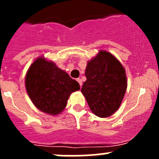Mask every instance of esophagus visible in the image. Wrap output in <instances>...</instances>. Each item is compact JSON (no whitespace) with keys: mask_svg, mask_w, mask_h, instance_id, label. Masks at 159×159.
Here are the masks:
<instances>
[{"mask_svg":"<svg viewBox=\"0 0 159 159\" xmlns=\"http://www.w3.org/2000/svg\"><path fill=\"white\" fill-rule=\"evenodd\" d=\"M77 81L79 83L80 86H81V85H82V81H81V78H77Z\"/></svg>","mask_w":159,"mask_h":159,"instance_id":"34e87169","label":"esophagus"}]
</instances>
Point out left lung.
I'll return each mask as SVG.
<instances>
[{"label": "left lung", "instance_id": "8db88e82", "mask_svg": "<svg viewBox=\"0 0 159 159\" xmlns=\"http://www.w3.org/2000/svg\"><path fill=\"white\" fill-rule=\"evenodd\" d=\"M81 92L91 111L107 118L119 108L127 89L125 70L111 53L100 51L89 61Z\"/></svg>", "mask_w": 159, "mask_h": 159}]
</instances>
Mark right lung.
Here are the masks:
<instances>
[{
    "instance_id": "right-lung-1",
    "label": "right lung",
    "mask_w": 159,
    "mask_h": 159,
    "mask_svg": "<svg viewBox=\"0 0 159 159\" xmlns=\"http://www.w3.org/2000/svg\"><path fill=\"white\" fill-rule=\"evenodd\" d=\"M25 87L34 106L51 115L63 111L70 94L80 89L78 81L43 57L37 58L28 68Z\"/></svg>"
}]
</instances>
